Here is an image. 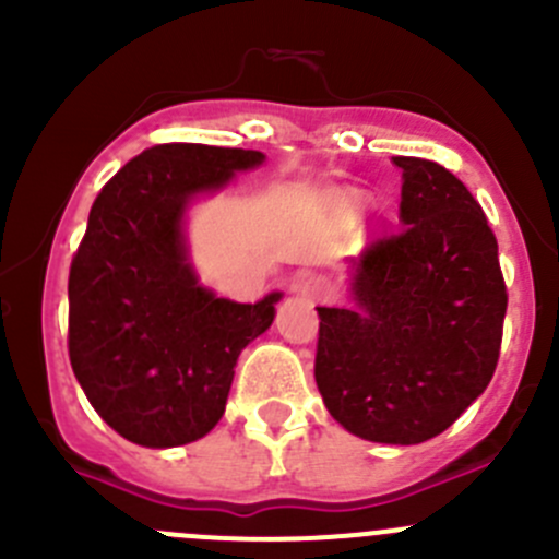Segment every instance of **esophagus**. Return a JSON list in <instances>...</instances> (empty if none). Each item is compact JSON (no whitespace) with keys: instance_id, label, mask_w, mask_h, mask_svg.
<instances>
[{"instance_id":"esophagus-1","label":"esophagus","mask_w":559,"mask_h":559,"mask_svg":"<svg viewBox=\"0 0 559 559\" xmlns=\"http://www.w3.org/2000/svg\"><path fill=\"white\" fill-rule=\"evenodd\" d=\"M332 292H335V286H332V281L324 278V275H308V278L300 281V286H297V295H300L302 300L311 302L330 300Z\"/></svg>"}]
</instances>
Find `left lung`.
Here are the masks:
<instances>
[{
	"label": "left lung",
	"mask_w": 559,
	"mask_h": 559,
	"mask_svg": "<svg viewBox=\"0 0 559 559\" xmlns=\"http://www.w3.org/2000/svg\"><path fill=\"white\" fill-rule=\"evenodd\" d=\"M397 233L354 259V306L316 308V386L332 419L376 443L430 441L492 381L509 306L498 240L447 167L394 156Z\"/></svg>",
	"instance_id": "obj_1"
}]
</instances>
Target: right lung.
Listing matches in <instances>:
<instances>
[{
  "mask_svg": "<svg viewBox=\"0 0 559 559\" xmlns=\"http://www.w3.org/2000/svg\"><path fill=\"white\" fill-rule=\"evenodd\" d=\"M259 151L162 143L103 186L72 257L70 362L99 416L138 447L207 436L224 416L240 352L275 316L278 292L243 306L197 284L183 213Z\"/></svg>",
  "mask_w": 559,
  "mask_h": 559,
  "instance_id": "1",
  "label": "right lung"
}]
</instances>
